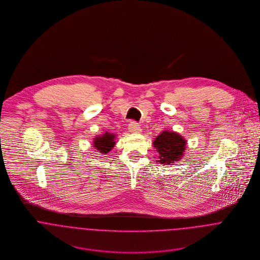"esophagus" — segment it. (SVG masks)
Returning <instances> with one entry per match:
<instances>
[{
  "label": "esophagus",
  "instance_id": "obj_1",
  "mask_svg": "<svg viewBox=\"0 0 260 260\" xmlns=\"http://www.w3.org/2000/svg\"><path fill=\"white\" fill-rule=\"evenodd\" d=\"M128 130H129V132H131V133H133V134H138V133L141 132V127H140L137 123L131 122V123L129 124Z\"/></svg>",
  "mask_w": 260,
  "mask_h": 260
}]
</instances>
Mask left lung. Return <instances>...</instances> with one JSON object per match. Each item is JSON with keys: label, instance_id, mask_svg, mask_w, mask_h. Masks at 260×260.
Wrapping results in <instances>:
<instances>
[{"label": "left lung", "instance_id": "1", "mask_svg": "<svg viewBox=\"0 0 260 260\" xmlns=\"http://www.w3.org/2000/svg\"><path fill=\"white\" fill-rule=\"evenodd\" d=\"M153 147L158 153L156 162L163 165H173L180 161L185 153L187 141L178 132L164 130L154 140Z\"/></svg>", "mask_w": 260, "mask_h": 260}]
</instances>
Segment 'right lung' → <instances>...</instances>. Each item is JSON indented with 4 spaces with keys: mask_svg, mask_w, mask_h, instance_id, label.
Here are the masks:
<instances>
[{
    "mask_svg": "<svg viewBox=\"0 0 260 260\" xmlns=\"http://www.w3.org/2000/svg\"><path fill=\"white\" fill-rule=\"evenodd\" d=\"M116 137L117 135L112 134L109 132H105L101 135H97L93 138L92 141V145L93 147L98 150V152H100L101 154L107 155L112 149L114 148V146L116 145Z\"/></svg>",
    "mask_w": 260,
    "mask_h": 260,
    "instance_id": "add662e5",
    "label": "right lung"
}]
</instances>
